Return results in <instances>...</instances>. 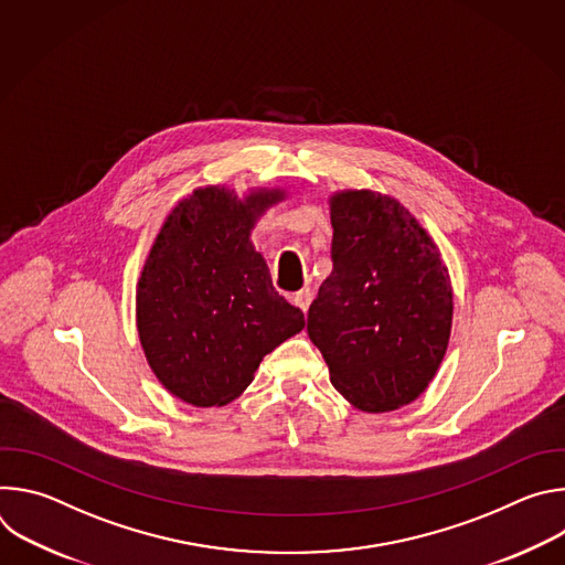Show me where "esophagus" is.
I'll list each match as a JSON object with an SVG mask.
<instances>
[{
  "label": "esophagus",
  "mask_w": 565,
  "mask_h": 565,
  "mask_svg": "<svg viewBox=\"0 0 565 565\" xmlns=\"http://www.w3.org/2000/svg\"><path fill=\"white\" fill-rule=\"evenodd\" d=\"M310 299H312V292H310V288H301V290H297V292L292 295V303H295L297 308H301L303 312L308 310V306H310Z\"/></svg>",
  "instance_id": "obj_1"
}]
</instances>
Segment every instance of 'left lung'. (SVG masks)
Here are the masks:
<instances>
[{
    "label": "left lung",
    "instance_id": "8db88e82",
    "mask_svg": "<svg viewBox=\"0 0 565 565\" xmlns=\"http://www.w3.org/2000/svg\"><path fill=\"white\" fill-rule=\"evenodd\" d=\"M333 273L308 308V338L353 407L384 414L434 380L451 335L449 270L434 238L395 199L331 196Z\"/></svg>",
    "mask_w": 565,
    "mask_h": 565
}]
</instances>
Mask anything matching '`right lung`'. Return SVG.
I'll return each mask as SVG.
<instances>
[{"instance_id": "obj_1", "label": "right lung", "mask_w": 565, "mask_h": 565, "mask_svg": "<svg viewBox=\"0 0 565 565\" xmlns=\"http://www.w3.org/2000/svg\"><path fill=\"white\" fill-rule=\"evenodd\" d=\"M284 199V190L238 199L221 185L199 188L153 238L136 288L138 338L158 382L188 405H227L264 355L306 327L250 241L259 216Z\"/></svg>"}]
</instances>
